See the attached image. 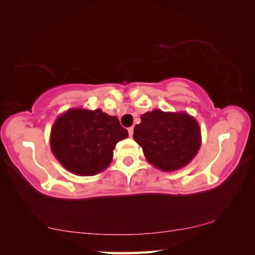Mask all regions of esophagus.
<instances>
[{"instance_id":"obj_1","label":"esophagus","mask_w":255,"mask_h":255,"mask_svg":"<svg viewBox=\"0 0 255 255\" xmlns=\"http://www.w3.org/2000/svg\"><path fill=\"white\" fill-rule=\"evenodd\" d=\"M128 134H129V136H132V134H134V127H129L128 128Z\"/></svg>"}]
</instances>
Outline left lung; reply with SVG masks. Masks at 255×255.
<instances>
[{
  "label": "left lung",
  "instance_id": "1",
  "mask_svg": "<svg viewBox=\"0 0 255 255\" xmlns=\"http://www.w3.org/2000/svg\"><path fill=\"white\" fill-rule=\"evenodd\" d=\"M134 139L143 148L149 163L163 171L185 167L201 146L197 121L185 112L153 110L140 117L134 128Z\"/></svg>",
  "mask_w": 255,
  "mask_h": 255
}]
</instances>
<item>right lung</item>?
<instances>
[{
	"label": "right lung",
	"instance_id": "add662e5",
	"mask_svg": "<svg viewBox=\"0 0 255 255\" xmlns=\"http://www.w3.org/2000/svg\"><path fill=\"white\" fill-rule=\"evenodd\" d=\"M128 137L119 119L100 109H70L59 117L51 129V148L67 170L93 176L111 163L113 148Z\"/></svg>",
	"mask_w": 255,
	"mask_h": 255
}]
</instances>
